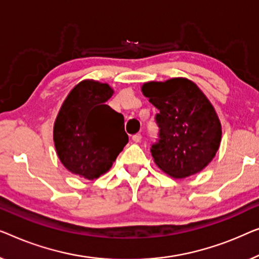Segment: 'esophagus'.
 <instances>
[{"instance_id": "esophagus-1", "label": "esophagus", "mask_w": 259, "mask_h": 259, "mask_svg": "<svg viewBox=\"0 0 259 259\" xmlns=\"http://www.w3.org/2000/svg\"><path fill=\"white\" fill-rule=\"evenodd\" d=\"M141 140H142V135L141 134H136V135H134V136H133V141L135 142V143H140Z\"/></svg>"}]
</instances>
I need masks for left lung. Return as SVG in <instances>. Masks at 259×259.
<instances>
[{"instance_id":"obj_1","label":"left lung","mask_w":259,"mask_h":259,"mask_svg":"<svg viewBox=\"0 0 259 259\" xmlns=\"http://www.w3.org/2000/svg\"><path fill=\"white\" fill-rule=\"evenodd\" d=\"M142 93L158 109V142L151 155L159 169L174 178L202 171L221 145L222 125L202 90L188 78L148 82Z\"/></svg>"}]
</instances>
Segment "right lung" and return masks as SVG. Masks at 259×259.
I'll return each mask as SVG.
<instances>
[{
  "label": "right lung",
  "mask_w": 259,
  "mask_h": 259,
  "mask_svg": "<svg viewBox=\"0 0 259 259\" xmlns=\"http://www.w3.org/2000/svg\"><path fill=\"white\" fill-rule=\"evenodd\" d=\"M112 94L107 83L84 79L62 104L54 124V143L61 163L71 174L96 180L128 143L124 117L105 104Z\"/></svg>",
  "instance_id": "obj_1"
}]
</instances>
